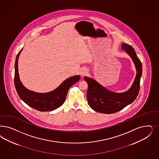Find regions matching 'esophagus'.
Instances as JSON below:
<instances>
[{
  "label": "esophagus",
  "instance_id": "34e87169",
  "mask_svg": "<svg viewBox=\"0 0 159 159\" xmlns=\"http://www.w3.org/2000/svg\"><path fill=\"white\" fill-rule=\"evenodd\" d=\"M87 73H88V71H87L86 69H83L81 70L80 74V75H81L82 76H85V75L87 74Z\"/></svg>",
  "mask_w": 159,
  "mask_h": 159
}]
</instances>
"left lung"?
Returning <instances> with one entry per match:
<instances>
[{
    "label": "left lung",
    "mask_w": 159,
    "mask_h": 159,
    "mask_svg": "<svg viewBox=\"0 0 159 159\" xmlns=\"http://www.w3.org/2000/svg\"><path fill=\"white\" fill-rule=\"evenodd\" d=\"M121 49L130 56L136 69V76L131 88L123 93H115L109 90L93 79L84 77L88 83L87 99L90 107L96 111L111 114L124 109L136 99L140 90L142 65L133 48L128 44L123 43Z\"/></svg>",
    "instance_id": "obj_1"
}]
</instances>
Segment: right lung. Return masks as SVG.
Listing matches in <instances>:
<instances>
[{"label":"right lung","instance_id":"1","mask_svg":"<svg viewBox=\"0 0 159 159\" xmlns=\"http://www.w3.org/2000/svg\"><path fill=\"white\" fill-rule=\"evenodd\" d=\"M23 49L18 53L15 65V86L19 98L28 106L40 111H52L64 103L69 89L80 80L79 75L68 78L55 90L48 93H37L28 90L22 84L18 73V59Z\"/></svg>","mask_w":159,"mask_h":159}]
</instances>
